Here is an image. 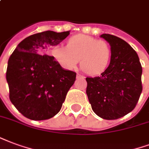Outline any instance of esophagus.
Here are the masks:
<instances>
[{"instance_id": "1", "label": "esophagus", "mask_w": 149, "mask_h": 149, "mask_svg": "<svg viewBox=\"0 0 149 149\" xmlns=\"http://www.w3.org/2000/svg\"><path fill=\"white\" fill-rule=\"evenodd\" d=\"M77 78H78V79H80H80H84V78H85V77L81 74H77Z\"/></svg>"}]
</instances>
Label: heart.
Listing matches in <instances>:
<instances>
[{
    "label": "heart",
    "mask_w": 149,
    "mask_h": 149,
    "mask_svg": "<svg viewBox=\"0 0 149 149\" xmlns=\"http://www.w3.org/2000/svg\"><path fill=\"white\" fill-rule=\"evenodd\" d=\"M111 47L104 40L78 35L69 38L66 47L58 46L52 50L55 59L67 69H72L80 61V66L90 75L99 74L111 60Z\"/></svg>",
    "instance_id": "1"
}]
</instances>
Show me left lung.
I'll return each mask as SVG.
<instances>
[{
	"mask_svg": "<svg viewBox=\"0 0 149 149\" xmlns=\"http://www.w3.org/2000/svg\"><path fill=\"white\" fill-rule=\"evenodd\" d=\"M100 37L111 45V62L100 76L86 78V93L98 116L118 119L133 111L139 100L141 64L136 51L125 41L110 34Z\"/></svg>",
	"mask_w": 149,
	"mask_h": 149,
	"instance_id": "obj_1",
	"label": "left lung"
}]
</instances>
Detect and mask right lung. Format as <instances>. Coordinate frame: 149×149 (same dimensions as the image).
Segmentation results:
<instances>
[{
    "label": "right lung",
    "instance_id": "right-lung-1",
    "mask_svg": "<svg viewBox=\"0 0 149 149\" xmlns=\"http://www.w3.org/2000/svg\"><path fill=\"white\" fill-rule=\"evenodd\" d=\"M69 31H47L20 42L8 61L6 80L9 99L24 117L41 121L60 111L77 73L65 70L54 57L47 55Z\"/></svg>",
    "mask_w": 149,
    "mask_h": 149
}]
</instances>
